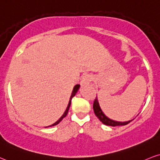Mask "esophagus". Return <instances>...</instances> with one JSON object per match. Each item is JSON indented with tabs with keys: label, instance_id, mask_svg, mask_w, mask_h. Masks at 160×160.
Instances as JSON below:
<instances>
[{
	"label": "esophagus",
	"instance_id": "obj_1",
	"mask_svg": "<svg viewBox=\"0 0 160 160\" xmlns=\"http://www.w3.org/2000/svg\"><path fill=\"white\" fill-rule=\"evenodd\" d=\"M91 80H92V77L90 76L89 74L84 75V76L82 77L81 83L82 85H86V84H88V82H91Z\"/></svg>",
	"mask_w": 160,
	"mask_h": 160
}]
</instances>
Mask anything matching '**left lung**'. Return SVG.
<instances>
[{"label":"left lung","mask_w":160,"mask_h":160,"mask_svg":"<svg viewBox=\"0 0 160 160\" xmlns=\"http://www.w3.org/2000/svg\"><path fill=\"white\" fill-rule=\"evenodd\" d=\"M93 109L95 112V114L96 116L98 118V119L101 122L103 123V124L107 125V126H112V127H115V126H124L129 124L130 122H131L132 120L128 121V122H116V121H113L112 119L109 118L108 117H107L104 115V113L101 110V107H100L98 101V98L96 97L95 101H94L93 103Z\"/></svg>","instance_id":"left-lung-1"}]
</instances>
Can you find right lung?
I'll use <instances>...</instances> for the list:
<instances>
[{
  "label": "right lung",
  "instance_id": "1",
  "mask_svg": "<svg viewBox=\"0 0 160 160\" xmlns=\"http://www.w3.org/2000/svg\"><path fill=\"white\" fill-rule=\"evenodd\" d=\"M79 88H80V85H79V84H78V85H76L74 87V88H73V91H72V95H71V98H70V100H69V103H68V107H67V108H66V109H65V112L63 113V115H62V116L60 117V118H59V119L58 121H57V122H56L54 124H51V125H50V126H48V127H53V126H55V125H57V124H58L59 122H61L63 118H65V116H66L67 115V114H68V109H69V107H70V105H71V103H72V98L74 97V96L76 95V93L77 92H78V89H79ZM48 127H45V128H48Z\"/></svg>",
  "mask_w": 160,
  "mask_h": 160
}]
</instances>
